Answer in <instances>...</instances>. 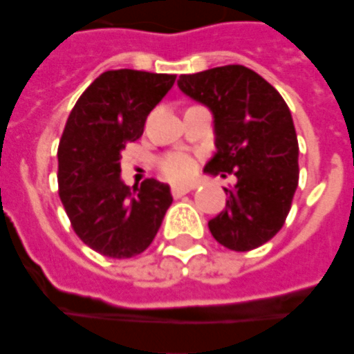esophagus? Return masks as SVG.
<instances>
[{"label": "esophagus", "mask_w": 354, "mask_h": 354, "mask_svg": "<svg viewBox=\"0 0 354 354\" xmlns=\"http://www.w3.org/2000/svg\"><path fill=\"white\" fill-rule=\"evenodd\" d=\"M187 192H190V187H185V185H175V187L171 189L173 198H181L185 196Z\"/></svg>", "instance_id": "obj_1"}]
</instances>
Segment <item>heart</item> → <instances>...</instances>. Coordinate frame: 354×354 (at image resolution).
<instances>
[{
	"instance_id": "obj_1",
	"label": "heart",
	"mask_w": 354,
	"mask_h": 354,
	"mask_svg": "<svg viewBox=\"0 0 354 354\" xmlns=\"http://www.w3.org/2000/svg\"><path fill=\"white\" fill-rule=\"evenodd\" d=\"M162 171L173 179V181H181L187 179L194 171V162L187 152H173L162 160Z\"/></svg>"
}]
</instances>
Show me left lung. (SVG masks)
I'll return each instance as SVG.
<instances>
[{"mask_svg": "<svg viewBox=\"0 0 354 354\" xmlns=\"http://www.w3.org/2000/svg\"><path fill=\"white\" fill-rule=\"evenodd\" d=\"M177 85L213 116L215 154L204 173L236 175L207 227L229 250H255L282 229L299 181L292 112L267 80L240 64L183 74Z\"/></svg>", "mask_w": 354, "mask_h": 354, "instance_id": "left-lung-1", "label": "left lung"}]
</instances>
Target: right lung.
Returning <instances> with one entry per match:
<instances>
[{"label": "right lung", "mask_w": 354, "mask_h": 354, "mask_svg": "<svg viewBox=\"0 0 354 354\" xmlns=\"http://www.w3.org/2000/svg\"><path fill=\"white\" fill-rule=\"evenodd\" d=\"M175 77L109 70L70 112L59 145V196L77 236L101 255L125 259L145 252L171 205L169 185L147 179L129 189L120 162Z\"/></svg>", "instance_id": "obj_1"}]
</instances>
